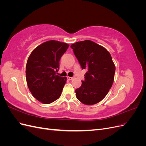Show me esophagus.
Wrapping results in <instances>:
<instances>
[{
  "mask_svg": "<svg viewBox=\"0 0 146 146\" xmlns=\"http://www.w3.org/2000/svg\"><path fill=\"white\" fill-rule=\"evenodd\" d=\"M67 78H68V80H72V79H73V77H67Z\"/></svg>",
  "mask_w": 146,
  "mask_h": 146,
  "instance_id": "1",
  "label": "esophagus"
}]
</instances>
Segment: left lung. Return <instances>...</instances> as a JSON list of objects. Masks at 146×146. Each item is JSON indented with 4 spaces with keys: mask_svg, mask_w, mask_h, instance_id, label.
<instances>
[{
    "mask_svg": "<svg viewBox=\"0 0 146 146\" xmlns=\"http://www.w3.org/2000/svg\"><path fill=\"white\" fill-rule=\"evenodd\" d=\"M82 68L86 69L85 80L76 90L77 99L85 105L99 103L107 96L114 82L115 65L110 52L90 40L70 46Z\"/></svg>",
    "mask_w": 146,
    "mask_h": 146,
    "instance_id": "1",
    "label": "left lung"
}]
</instances>
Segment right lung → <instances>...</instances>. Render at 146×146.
Returning a JSON list of instances; mask_svg holds the SVG:
<instances>
[{
	"instance_id": "1",
	"label": "right lung",
	"mask_w": 146,
	"mask_h": 146,
	"mask_svg": "<svg viewBox=\"0 0 146 146\" xmlns=\"http://www.w3.org/2000/svg\"><path fill=\"white\" fill-rule=\"evenodd\" d=\"M67 43L50 40L32 52L26 64V80L31 93L40 102L48 104L61 96L67 78L55 73L60 60L67 50Z\"/></svg>"
}]
</instances>
